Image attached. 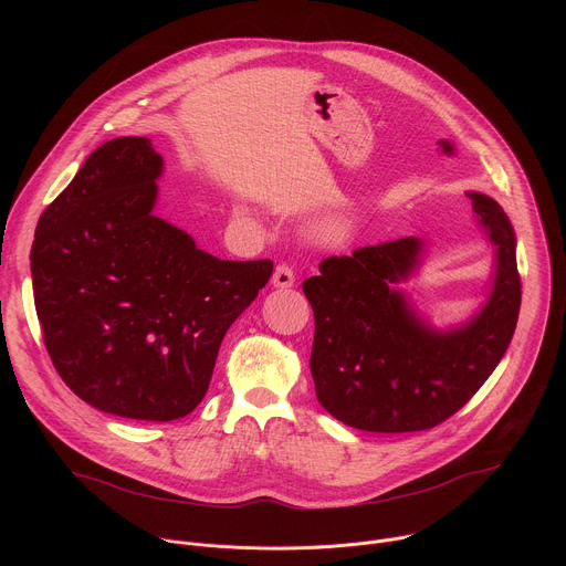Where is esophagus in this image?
<instances>
[{
    "instance_id": "obj_1",
    "label": "esophagus",
    "mask_w": 566,
    "mask_h": 566,
    "mask_svg": "<svg viewBox=\"0 0 566 566\" xmlns=\"http://www.w3.org/2000/svg\"><path fill=\"white\" fill-rule=\"evenodd\" d=\"M271 282H273L275 289H291L295 284V273H293V269L289 264H280L275 269Z\"/></svg>"
}]
</instances>
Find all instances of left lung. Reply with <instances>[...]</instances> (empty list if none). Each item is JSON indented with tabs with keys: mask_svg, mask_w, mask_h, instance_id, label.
<instances>
[{
	"mask_svg": "<svg viewBox=\"0 0 566 566\" xmlns=\"http://www.w3.org/2000/svg\"><path fill=\"white\" fill-rule=\"evenodd\" d=\"M468 197L497 255L491 297L468 325L434 332L394 289L419 264L423 241L415 237L327 258L304 280L315 396L338 421L387 434L430 430L459 412L506 354L522 304L515 232L497 201Z\"/></svg>",
	"mask_w": 566,
	"mask_h": 566,
	"instance_id": "obj_1",
	"label": "left lung"
}]
</instances>
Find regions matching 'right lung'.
I'll use <instances>...</instances> for the list:
<instances>
[{
    "instance_id": "1",
    "label": "right lung",
    "mask_w": 566,
    "mask_h": 566,
    "mask_svg": "<svg viewBox=\"0 0 566 566\" xmlns=\"http://www.w3.org/2000/svg\"><path fill=\"white\" fill-rule=\"evenodd\" d=\"M164 158L143 136L107 140L42 212L31 249L44 345L96 410L175 421L208 391L226 332L273 262H228L156 217Z\"/></svg>"
}]
</instances>
